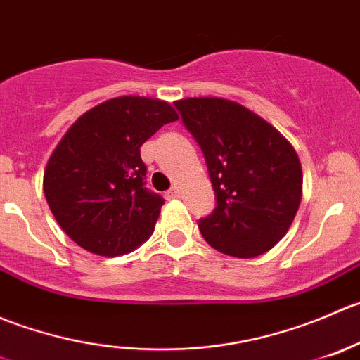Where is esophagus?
<instances>
[{
    "mask_svg": "<svg viewBox=\"0 0 360 360\" xmlns=\"http://www.w3.org/2000/svg\"><path fill=\"white\" fill-rule=\"evenodd\" d=\"M179 195H180L179 187H172L168 192H166V198L168 199H175V198H179Z\"/></svg>",
    "mask_w": 360,
    "mask_h": 360,
    "instance_id": "obj_1",
    "label": "esophagus"
}]
</instances>
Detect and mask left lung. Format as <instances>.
<instances>
[{"instance_id": "left-lung-1", "label": "left lung", "mask_w": 360, "mask_h": 360, "mask_svg": "<svg viewBox=\"0 0 360 360\" xmlns=\"http://www.w3.org/2000/svg\"><path fill=\"white\" fill-rule=\"evenodd\" d=\"M175 106L201 147L215 191V210L198 224L206 243L240 259L271 250L301 202L302 172L292 145L236 101L187 98Z\"/></svg>"}]
</instances>
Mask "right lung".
Listing matches in <instances>:
<instances>
[{"label":"right lung","instance_id":"obj_1","mask_svg":"<svg viewBox=\"0 0 360 360\" xmlns=\"http://www.w3.org/2000/svg\"><path fill=\"white\" fill-rule=\"evenodd\" d=\"M176 119L161 99L120 96L85 112L68 129L47 162L44 192L75 243L115 257L150 238L165 199L145 187L140 147Z\"/></svg>","mask_w":360,"mask_h":360}]
</instances>
